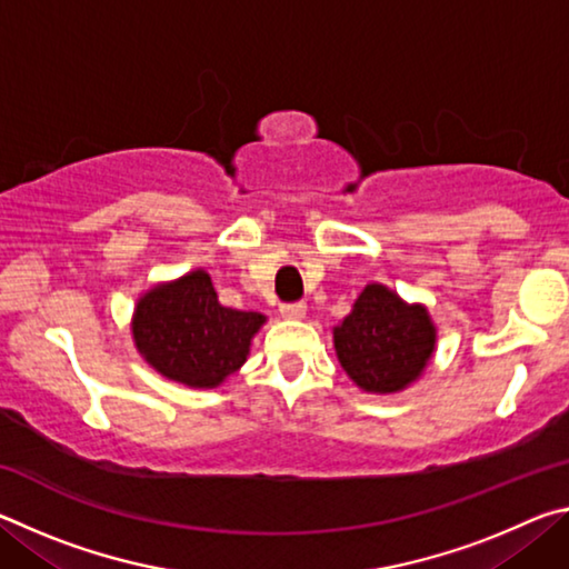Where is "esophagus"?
Listing matches in <instances>:
<instances>
[{
	"label": "esophagus",
	"instance_id": "esophagus-1",
	"mask_svg": "<svg viewBox=\"0 0 569 569\" xmlns=\"http://www.w3.org/2000/svg\"><path fill=\"white\" fill-rule=\"evenodd\" d=\"M281 316L288 321H301L306 319V303H283Z\"/></svg>",
	"mask_w": 569,
	"mask_h": 569
}]
</instances>
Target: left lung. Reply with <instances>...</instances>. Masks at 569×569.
<instances>
[{
  "instance_id": "8db88e82",
  "label": "left lung",
  "mask_w": 569,
  "mask_h": 569,
  "mask_svg": "<svg viewBox=\"0 0 569 569\" xmlns=\"http://www.w3.org/2000/svg\"><path fill=\"white\" fill-rule=\"evenodd\" d=\"M341 369L366 393H399L421 379L437 351V323L383 283H369L333 326Z\"/></svg>"
}]
</instances>
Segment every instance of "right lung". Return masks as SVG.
Returning <instances> with one entry per match:
<instances>
[{
  "mask_svg": "<svg viewBox=\"0 0 569 569\" xmlns=\"http://www.w3.org/2000/svg\"><path fill=\"white\" fill-rule=\"evenodd\" d=\"M268 319L218 301L206 268L150 286L134 303V349L168 381L218 389L246 363L253 336Z\"/></svg>",
  "mask_w": 569,
  "mask_h": 569,
  "instance_id": "add662e5",
  "label": "right lung"
}]
</instances>
